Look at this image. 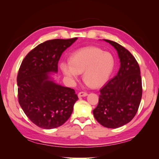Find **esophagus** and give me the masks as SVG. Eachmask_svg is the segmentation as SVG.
Segmentation results:
<instances>
[{
	"label": "esophagus",
	"mask_w": 159,
	"mask_h": 159,
	"mask_svg": "<svg viewBox=\"0 0 159 159\" xmlns=\"http://www.w3.org/2000/svg\"><path fill=\"white\" fill-rule=\"evenodd\" d=\"M88 95V93L85 92V91H80V92L78 93V97L81 98V97H85V96Z\"/></svg>",
	"instance_id": "esophagus-1"
}]
</instances>
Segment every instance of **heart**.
<instances>
[{"instance_id":"1","label":"heart","mask_w":159,"mask_h":159,"mask_svg":"<svg viewBox=\"0 0 159 159\" xmlns=\"http://www.w3.org/2000/svg\"><path fill=\"white\" fill-rule=\"evenodd\" d=\"M115 66V60L109 52L97 47H87L75 52L70 61H63L60 68L69 79L78 78L84 72L83 79L90 87L98 88L108 80Z\"/></svg>"}]
</instances>
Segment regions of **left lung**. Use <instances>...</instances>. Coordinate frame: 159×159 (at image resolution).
Masks as SVG:
<instances>
[{
  "label": "left lung",
  "mask_w": 159,
  "mask_h": 159,
  "mask_svg": "<svg viewBox=\"0 0 159 159\" xmlns=\"http://www.w3.org/2000/svg\"><path fill=\"white\" fill-rule=\"evenodd\" d=\"M104 40L117 50L121 66L116 75L100 89L93 113L102 125L116 129L135 116L142 98V80L140 67L131 53L117 42Z\"/></svg>",
  "instance_id": "8db88e82"
}]
</instances>
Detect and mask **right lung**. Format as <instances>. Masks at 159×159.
I'll return each mask as SVG.
<instances>
[{
	"instance_id": "right-lung-1",
	"label": "right lung",
	"mask_w": 159,
	"mask_h": 159,
	"mask_svg": "<svg viewBox=\"0 0 159 159\" xmlns=\"http://www.w3.org/2000/svg\"><path fill=\"white\" fill-rule=\"evenodd\" d=\"M77 40L54 39L38 45L25 56L17 75L18 102L36 125L51 129L62 125L78 99L75 90L50 80L48 72L57 71L62 53Z\"/></svg>"
}]
</instances>
